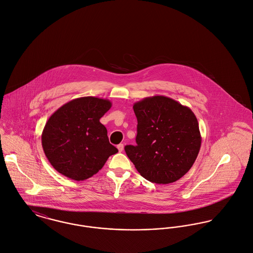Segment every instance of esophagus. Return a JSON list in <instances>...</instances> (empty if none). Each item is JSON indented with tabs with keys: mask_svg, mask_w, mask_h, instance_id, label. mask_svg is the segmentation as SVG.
Returning <instances> with one entry per match:
<instances>
[{
	"mask_svg": "<svg viewBox=\"0 0 253 253\" xmlns=\"http://www.w3.org/2000/svg\"><path fill=\"white\" fill-rule=\"evenodd\" d=\"M117 148H118V150H119V152H121V151H123V149H124V144L123 143H119L118 145H117Z\"/></svg>",
	"mask_w": 253,
	"mask_h": 253,
	"instance_id": "obj_1",
	"label": "esophagus"
}]
</instances>
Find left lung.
Returning a JSON list of instances; mask_svg holds the SVG:
<instances>
[{"mask_svg": "<svg viewBox=\"0 0 253 253\" xmlns=\"http://www.w3.org/2000/svg\"><path fill=\"white\" fill-rule=\"evenodd\" d=\"M138 119L137 145L125 152L145 179L168 184L193 166L202 138L194 113L165 96H152L134 104Z\"/></svg>", "mask_w": 253, "mask_h": 253, "instance_id": "8db88e82", "label": "left lung"}]
</instances>
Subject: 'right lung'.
<instances>
[{
  "instance_id": "obj_1",
  "label": "right lung",
  "mask_w": 253,
  "mask_h": 253,
  "mask_svg": "<svg viewBox=\"0 0 253 253\" xmlns=\"http://www.w3.org/2000/svg\"><path fill=\"white\" fill-rule=\"evenodd\" d=\"M111 108L112 102L107 99L82 97L66 103L48 118L42 144L58 172L74 180H84L118 152L109 141L107 128L100 122Z\"/></svg>"
}]
</instances>
